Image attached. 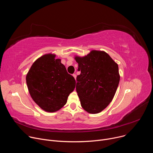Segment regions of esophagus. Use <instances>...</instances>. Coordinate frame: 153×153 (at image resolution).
Segmentation results:
<instances>
[{
    "mask_svg": "<svg viewBox=\"0 0 153 153\" xmlns=\"http://www.w3.org/2000/svg\"><path fill=\"white\" fill-rule=\"evenodd\" d=\"M73 76L74 77V79H76V75L75 74H73Z\"/></svg>",
    "mask_w": 153,
    "mask_h": 153,
    "instance_id": "obj_1",
    "label": "esophagus"
}]
</instances>
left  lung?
I'll list each match as a JSON object with an SVG mask.
<instances>
[{
	"label": "left lung",
	"instance_id": "8db88e82",
	"mask_svg": "<svg viewBox=\"0 0 153 153\" xmlns=\"http://www.w3.org/2000/svg\"><path fill=\"white\" fill-rule=\"evenodd\" d=\"M74 59L81 72L76 78L81 106L89 113H99L110 104L116 92L120 81L118 65L103 51L92 50Z\"/></svg>",
	"mask_w": 153,
	"mask_h": 153
}]
</instances>
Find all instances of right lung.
<instances>
[{
    "label": "right lung",
    "instance_id": "add662e5",
    "mask_svg": "<svg viewBox=\"0 0 153 153\" xmlns=\"http://www.w3.org/2000/svg\"><path fill=\"white\" fill-rule=\"evenodd\" d=\"M54 54L38 58L31 65L26 76L30 96L43 110L53 113L67 102L76 86L74 78L67 71L60 59Z\"/></svg>",
    "mask_w": 153,
    "mask_h": 153
}]
</instances>
